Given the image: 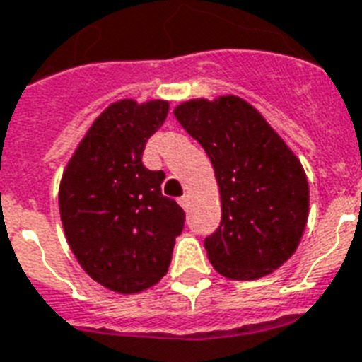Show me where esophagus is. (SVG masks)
Listing matches in <instances>:
<instances>
[{
  "label": "esophagus",
  "instance_id": "esophagus-1",
  "mask_svg": "<svg viewBox=\"0 0 362 362\" xmlns=\"http://www.w3.org/2000/svg\"><path fill=\"white\" fill-rule=\"evenodd\" d=\"M178 204H180V206L184 208V210H187V208H189V197L182 195L180 199H178Z\"/></svg>",
  "mask_w": 362,
  "mask_h": 362
}]
</instances>
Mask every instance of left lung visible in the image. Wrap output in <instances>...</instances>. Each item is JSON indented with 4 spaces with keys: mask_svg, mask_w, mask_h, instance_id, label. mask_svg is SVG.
<instances>
[{
    "mask_svg": "<svg viewBox=\"0 0 362 362\" xmlns=\"http://www.w3.org/2000/svg\"><path fill=\"white\" fill-rule=\"evenodd\" d=\"M175 117L206 151L219 186L221 225L204 240L211 266L234 281L279 269L308 219V182L298 156L240 96L187 100Z\"/></svg>",
    "mask_w": 362,
    "mask_h": 362,
    "instance_id": "1",
    "label": "left lung"
}]
</instances>
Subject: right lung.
I'll use <instances>...</instances> for the list:
<instances>
[{
  "instance_id": "obj_1",
  "label": "right lung",
  "mask_w": 362,
  "mask_h": 362,
  "mask_svg": "<svg viewBox=\"0 0 362 362\" xmlns=\"http://www.w3.org/2000/svg\"><path fill=\"white\" fill-rule=\"evenodd\" d=\"M167 113V100L113 102L79 141L61 178L66 242L87 275L113 292L137 293L160 283L184 228V210L161 195L165 173L141 161Z\"/></svg>"
}]
</instances>
